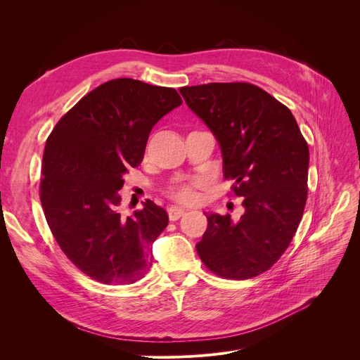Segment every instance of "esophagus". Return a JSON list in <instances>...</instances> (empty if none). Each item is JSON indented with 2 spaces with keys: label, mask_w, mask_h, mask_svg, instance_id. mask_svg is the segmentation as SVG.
I'll return each mask as SVG.
<instances>
[{
  "label": "esophagus",
  "mask_w": 360,
  "mask_h": 360,
  "mask_svg": "<svg viewBox=\"0 0 360 360\" xmlns=\"http://www.w3.org/2000/svg\"><path fill=\"white\" fill-rule=\"evenodd\" d=\"M184 213H185V212H184L182 209H179V207H169V209H167L169 220H172V221L181 219V217L184 216Z\"/></svg>",
  "instance_id": "obj_1"
}]
</instances>
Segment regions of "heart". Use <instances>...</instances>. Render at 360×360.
<instances>
[{
  "instance_id": "heart-1",
  "label": "heart",
  "mask_w": 360,
  "mask_h": 360,
  "mask_svg": "<svg viewBox=\"0 0 360 360\" xmlns=\"http://www.w3.org/2000/svg\"><path fill=\"white\" fill-rule=\"evenodd\" d=\"M198 182H179L169 190V195L181 204H191L198 200L197 186Z\"/></svg>"
}]
</instances>
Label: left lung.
I'll return each instance as SVG.
<instances>
[{"label": "left lung", "mask_w": 360, "mask_h": 360, "mask_svg": "<svg viewBox=\"0 0 360 360\" xmlns=\"http://www.w3.org/2000/svg\"><path fill=\"white\" fill-rule=\"evenodd\" d=\"M185 103L210 128L245 213L207 214L195 245L214 274L247 280L273 267L292 242L308 195L309 148L288 106L250 83L179 89Z\"/></svg>", "instance_id": "1"}]
</instances>
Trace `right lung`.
<instances>
[{
  "label": "right lung",
  "instance_id": "right-lung-1",
  "mask_svg": "<svg viewBox=\"0 0 360 360\" xmlns=\"http://www.w3.org/2000/svg\"><path fill=\"white\" fill-rule=\"evenodd\" d=\"M181 103L175 89L115 79L87 93L46 140L41 202L49 229L74 266L103 285H131L151 267L167 213L147 200L124 217L118 191L151 128Z\"/></svg>",
  "mask_w": 360,
  "mask_h": 360
}]
</instances>
